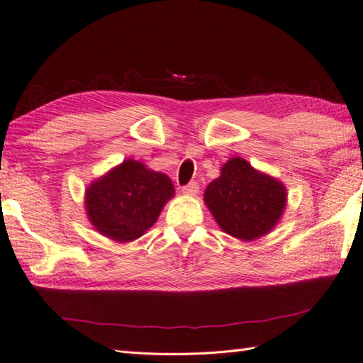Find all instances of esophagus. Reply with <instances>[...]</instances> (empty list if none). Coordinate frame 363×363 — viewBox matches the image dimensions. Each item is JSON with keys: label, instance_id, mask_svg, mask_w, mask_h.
<instances>
[{"label": "esophagus", "instance_id": "1", "mask_svg": "<svg viewBox=\"0 0 363 363\" xmlns=\"http://www.w3.org/2000/svg\"><path fill=\"white\" fill-rule=\"evenodd\" d=\"M199 190H200L199 184L190 182V184H187L186 187H182V194L184 195H189V196H195L196 194H199Z\"/></svg>", "mask_w": 363, "mask_h": 363}]
</instances>
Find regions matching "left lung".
<instances>
[{
  "label": "left lung",
  "mask_w": 363,
  "mask_h": 363,
  "mask_svg": "<svg viewBox=\"0 0 363 363\" xmlns=\"http://www.w3.org/2000/svg\"><path fill=\"white\" fill-rule=\"evenodd\" d=\"M203 200L222 232L254 241L278 225L287 206V189L247 160L233 157L222 164L220 176L209 182Z\"/></svg>",
  "instance_id": "obj_1"
}]
</instances>
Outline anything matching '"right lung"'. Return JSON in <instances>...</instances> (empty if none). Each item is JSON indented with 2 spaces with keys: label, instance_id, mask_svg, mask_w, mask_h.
I'll list each match as a JSON object with an SVG mask.
<instances>
[{
  "label": "right lung",
  "instance_id": "1",
  "mask_svg": "<svg viewBox=\"0 0 363 363\" xmlns=\"http://www.w3.org/2000/svg\"><path fill=\"white\" fill-rule=\"evenodd\" d=\"M174 196L169 177L133 159L123 160L85 189V213L98 233L117 242L143 236Z\"/></svg>",
  "mask_w": 363,
  "mask_h": 363
}]
</instances>
